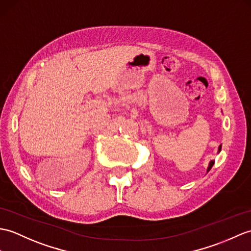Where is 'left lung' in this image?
I'll return each instance as SVG.
<instances>
[{"label":"left lung","instance_id":"1","mask_svg":"<svg viewBox=\"0 0 251 251\" xmlns=\"http://www.w3.org/2000/svg\"><path fill=\"white\" fill-rule=\"evenodd\" d=\"M220 151H221V145H220V147L218 148V152H220ZM214 160H212L211 162H209V165H208V168H207V172L209 171V170H211V169H212V167L214 166Z\"/></svg>","mask_w":251,"mask_h":251}]
</instances>
